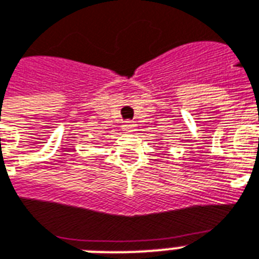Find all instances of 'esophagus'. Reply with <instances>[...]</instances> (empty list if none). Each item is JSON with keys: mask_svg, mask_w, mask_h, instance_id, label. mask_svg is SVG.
I'll return each mask as SVG.
<instances>
[{"mask_svg": "<svg viewBox=\"0 0 259 259\" xmlns=\"http://www.w3.org/2000/svg\"><path fill=\"white\" fill-rule=\"evenodd\" d=\"M123 130L125 132H134L136 130V123L132 121H126L125 125H123Z\"/></svg>", "mask_w": 259, "mask_h": 259, "instance_id": "esophagus-1", "label": "esophagus"}]
</instances>
